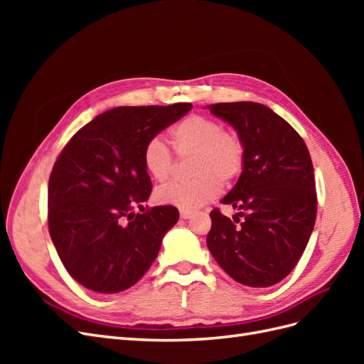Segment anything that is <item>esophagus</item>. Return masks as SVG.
Instances as JSON below:
<instances>
[{
	"instance_id": "34e87169",
	"label": "esophagus",
	"mask_w": 364,
	"mask_h": 364,
	"mask_svg": "<svg viewBox=\"0 0 364 364\" xmlns=\"http://www.w3.org/2000/svg\"><path fill=\"white\" fill-rule=\"evenodd\" d=\"M193 211H188V209H181V218L186 220V218H191L193 217Z\"/></svg>"
}]
</instances>
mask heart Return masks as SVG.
<instances>
[{
  "label": "heart",
  "instance_id": "b5f03b06",
  "mask_svg": "<svg viewBox=\"0 0 364 364\" xmlns=\"http://www.w3.org/2000/svg\"><path fill=\"white\" fill-rule=\"evenodd\" d=\"M171 139L179 156H190V181L170 182L155 193L161 205L181 209H196L211 200L222 191V183L230 185L243 170L245 147L240 138L225 132L218 121L203 115H190L171 130ZM142 165L158 182L170 178L174 158L168 146L159 138H150L142 149Z\"/></svg>",
  "mask_w": 364,
  "mask_h": 364
}]
</instances>
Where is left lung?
I'll return each instance as SVG.
<instances>
[{
	"label": "left lung",
	"mask_w": 364,
	"mask_h": 364,
	"mask_svg": "<svg viewBox=\"0 0 364 364\" xmlns=\"http://www.w3.org/2000/svg\"><path fill=\"white\" fill-rule=\"evenodd\" d=\"M206 107L235 129L245 147L243 171L222 199L240 211L234 218H245L237 226L213 209L208 249L237 282L270 287L294 269L314 229L317 199L310 151L267 106L237 102Z\"/></svg>",
	"instance_id": "8db88e82"
}]
</instances>
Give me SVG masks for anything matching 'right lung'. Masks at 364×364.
<instances>
[{"instance_id":"add662e5","label":"right lung","mask_w":364,"mask_h":364,"mask_svg":"<svg viewBox=\"0 0 364 364\" xmlns=\"http://www.w3.org/2000/svg\"><path fill=\"white\" fill-rule=\"evenodd\" d=\"M191 107L119 106L95 117L62 150L48 182V230L65 269L83 287L127 290L156 259L179 211L165 205L132 213L151 191L142 149Z\"/></svg>"}]
</instances>
